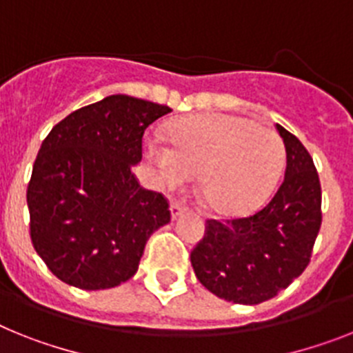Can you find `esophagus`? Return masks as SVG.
Wrapping results in <instances>:
<instances>
[{"instance_id":"34e87169","label":"esophagus","mask_w":353,"mask_h":353,"mask_svg":"<svg viewBox=\"0 0 353 353\" xmlns=\"http://www.w3.org/2000/svg\"><path fill=\"white\" fill-rule=\"evenodd\" d=\"M186 213V208L183 206L181 203H177V201H172L170 203V217L172 221H176V219H179L181 215H185Z\"/></svg>"}]
</instances>
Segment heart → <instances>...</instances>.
<instances>
[{
  "label": "heart",
  "mask_w": 353,
  "mask_h": 353,
  "mask_svg": "<svg viewBox=\"0 0 353 353\" xmlns=\"http://www.w3.org/2000/svg\"><path fill=\"white\" fill-rule=\"evenodd\" d=\"M145 156L165 188H179L199 172L201 199L222 217L260 208L285 165V147L276 132L230 114L179 118L170 125L168 141L145 138Z\"/></svg>",
  "instance_id": "1"
}]
</instances>
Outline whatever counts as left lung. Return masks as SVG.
Here are the masks:
<instances>
[{"label": "left lung", "mask_w": 353, "mask_h": 353, "mask_svg": "<svg viewBox=\"0 0 353 353\" xmlns=\"http://www.w3.org/2000/svg\"><path fill=\"white\" fill-rule=\"evenodd\" d=\"M287 152L285 177L271 203L251 217L208 221L190 254L210 292L226 301L256 305L291 285L309 265L321 226V186L310 154L278 125Z\"/></svg>", "instance_id": "obj_1"}]
</instances>
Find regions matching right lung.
Here are the masks:
<instances>
[{
  "label": "right lung",
  "instance_id": "1",
  "mask_svg": "<svg viewBox=\"0 0 353 353\" xmlns=\"http://www.w3.org/2000/svg\"><path fill=\"white\" fill-rule=\"evenodd\" d=\"M167 112L111 94L68 114L41 145L26 192L32 244L68 285L100 291L127 282L150 235L170 222L165 197L132 174L145 129Z\"/></svg>",
  "mask_w": 353,
  "mask_h": 353
}]
</instances>
